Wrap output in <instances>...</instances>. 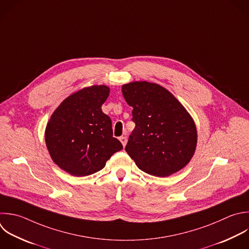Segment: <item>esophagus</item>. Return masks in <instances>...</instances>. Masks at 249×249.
<instances>
[{
  "label": "esophagus",
  "instance_id": "34e87169",
  "mask_svg": "<svg viewBox=\"0 0 249 249\" xmlns=\"http://www.w3.org/2000/svg\"><path fill=\"white\" fill-rule=\"evenodd\" d=\"M119 139H120V141L122 142L123 146L124 147V146L126 145V142H127V139H126V137H124V136H122V137H120Z\"/></svg>",
  "mask_w": 249,
  "mask_h": 249
}]
</instances>
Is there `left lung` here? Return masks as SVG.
Returning <instances> with one entry per match:
<instances>
[{
    "label": "left lung",
    "instance_id": "obj_1",
    "mask_svg": "<svg viewBox=\"0 0 249 249\" xmlns=\"http://www.w3.org/2000/svg\"><path fill=\"white\" fill-rule=\"evenodd\" d=\"M133 108L135 127L125 151L142 171L167 177L191 160L196 147V128L183 105L164 88L148 82L122 87Z\"/></svg>",
    "mask_w": 249,
    "mask_h": 249
}]
</instances>
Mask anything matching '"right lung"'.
I'll return each instance as SVG.
<instances>
[{"label":"right lung","mask_w":249,"mask_h":249,"mask_svg":"<svg viewBox=\"0 0 249 249\" xmlns=\"http://www.w3.org/2000/svg\"><path fill=\"white\" fill-rule=\"evenodd\" d=\"M110 89L85 88L68 96L49 121L45 139L53 160L74 176L101 170L106 161L123 149L113 137L111 119L102 112Z\"/></svg>","instance_id":"1"}]
</instances>
